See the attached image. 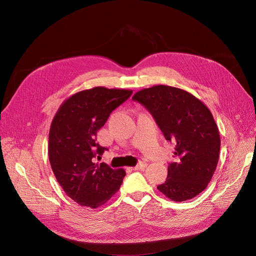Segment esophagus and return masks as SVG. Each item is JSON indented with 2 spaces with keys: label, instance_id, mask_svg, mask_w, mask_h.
<instances>
[{
  "label": "esophagus",
  "instance_id": "1",
  "mask_svg": "<svg viewBox=\"0 0 256 256\" xmlns=\"http://www.w3.org/2000/svg\"><path fill=\"white\" fill-rule=\"evenodd\" d=\"M146 167H147V163L141 162V163H139L137 166L132 167V169H134V170H140V169H145Z\"/></svg>",
  "mask_w": 256,
  "mask_h": 256
}]
</instances>
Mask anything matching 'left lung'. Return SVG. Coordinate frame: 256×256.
<instances>
[{
    "mask_svg": "<svg viewBox=\"0 0 256 256\" xmlns=\"http://www.w3.org/2000/svg\"><path fill=\"white\" fill-rule=\"evenodd\" d=\"M154 118L166 140L174 144L176 162L158 190L173 201L192 199L202 192L217 168L220 134L208 108L186 90L156 85L134 94Z\"/></svg>",
    "mask_w": 256,
    "mask_h": 256,
    "instance_id": "1",
    "label": "left lung"
}]
</instances>
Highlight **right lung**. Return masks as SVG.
Listing matches in <instances>:
<instances>
[{"instance_id":"add662e5","label":"right lung","mask_w":256,"mask_h":256,"mask_svg":"<svg viewBox=\"0 0 256 256\" xmlns=\"http://www.w3.org/2000/svg\"><path fill=\"white\" fill-rule=\"evenodd\" d=\"M132 93L106 87L78 91L62 102L52 118L48 132L50 167L66 195L80 206H104L122 184V168L94 163V158L106 150L96 142L98 130Z\"/></svg>"}]
</instances>
